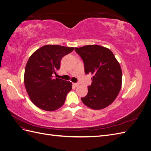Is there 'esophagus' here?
I'll list each match as a JSON object with an SVG mask.
<instances>
[{
	"instance_id": "esophagus-1",
	"label": "esophagus",
	"mask_w": 151,
	"mask_h": 151,
	"mask_svg": "<svg viewBox=\"0 0 151 151\" xmlns=\"http://www.w3.org/2000/svg\"><path fill=\"white\" fill-rule=\"evenodd\" d=\"M79 85H80V84L78 83H74V86H76V87H78Z\"/></svg>"
}]
</instances>
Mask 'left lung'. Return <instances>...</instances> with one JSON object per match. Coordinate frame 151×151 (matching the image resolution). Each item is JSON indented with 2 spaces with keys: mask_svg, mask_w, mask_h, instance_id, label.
<instances>
[{
  "mask_svg": "<svg viewBox=\"0 0 151 151\" xmlns=\"http://www.w3.org/2000/svg\"><path fill=\"white\" fill-rule=\"evenodd\" d=\"M83 60L86 74L93 76L88 93L83 103L93 109H101L111 104L122 88V72L119 62L110 50L97 45L75 48Z\"/></svg>",
  "mask_w": 151,
  "mask_h": 151,
  "instance_id": "8db88e82",
  "label": "left lung"
}]
</instances>
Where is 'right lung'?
I'll return each mask as SVG.
<instances>
[{
  "instance_id": "right-lung-1",
  "label": "right lung",
  "mask_w": 151,
  "mask_h": 151,
  "mask_svg": "<svg viewBox=\"0 0 151 151\" xmlns=\"http://www.w3.org/2000/svg\"><path fill=\"white\" fill-rule=\"evenodd\" d=\"M74 47L47 45L31 55L26 63L24 83L31 101L39 108L52 111L64 104L72 83L53 75L60 67L61 59Z\"/></svg>"
}]
</instances>
